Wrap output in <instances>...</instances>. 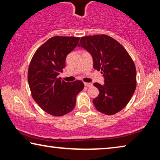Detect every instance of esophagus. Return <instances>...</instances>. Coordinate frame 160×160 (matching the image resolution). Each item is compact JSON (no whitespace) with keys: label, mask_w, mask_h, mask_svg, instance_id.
<instances>
[{"label":"esophagus","mask_w":160,"mask_h":160,"mask_svg":"<svg viewBox=\"0 0 160 160\" xmlns=\"http://www.w3.org/2000/svg\"><path fill=\"white\" fill-rule=\"evenodd\" d=\"M84 85H85V86H86V87L92 86V84L90 83V82H85V83H84Z\"/></svg>","instance_id":"1"}]
</instances>
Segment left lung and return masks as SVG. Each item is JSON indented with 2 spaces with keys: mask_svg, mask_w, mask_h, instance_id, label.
Returning <instances> with one entry per match:
<instances>
[{
  "mask_svg": "<svg viewBox=\"0 0 160 160\" xmlns=\"http://www.w3.org/2000/svg\"><path fill=\"white\" fill-rule=\"evenodd\" d=\"M78 47L91 54L94 69L102 70L104 84L97 82L99 95L93 99L99 112L113 115L131 100L136 88V69L122 45L105 34L81 37Z\"/></svg>",
  "mask_w": 160,
  "mask_h": 160,
  "instance_id": "obj_1",
  "label": "left lung"
}]
</instances>
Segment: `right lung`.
Instances as JSON below:
<instances>
[{
  "label": "right lung",
  "instance_id": "add662e5",
  "mask_svg": "<svg viewBox=\"0 0 160 160\" xmlns=\"http://www.w3.org/2000/svg\"><path fill=\"white\" fill-rule=\"evenodd\" d=\"M79 37H53L35 52L28 70V83L34 101L49 114L61 116L74 109L76 97L84 88L80 80L66 82L58 78L66 59L77 47Z\"/></svg>",
  "mask_w": 160,
  "mask_h": 160
}]
</instances>
